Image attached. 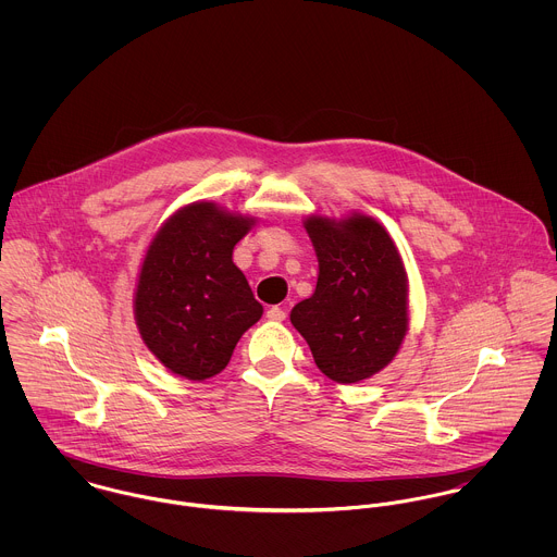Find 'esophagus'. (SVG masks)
<instances>
[{
  "mask_svg": "<svg viewBox=\"0 0 557 557\" xmlns=\"http://www.w3.org/2000/svg\"><path fill=\"white\" fill-rule=\"evenodd\" d=\"M268 319L270 321H283V319L287 318V313L281 309V307H272V309H268Z\"/></svg>",
  "mask_w": 557,
  "mask_h": 557,
  "instance_id": "obj_1",
  "label": "esophagus"
}]
</instances>
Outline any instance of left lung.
<instances>
[{
    "label": "left lung",
    "instance_id": "8db88e82",
    "mask_svg": "<svg viewBox=\"0 0 557 557\" xmlns=\"http://www.w3.org/2000/svg\"><path fill=\"white\" fill-rule=\"evenodd\" d=\"M305 230L318 255V287L292 311L319 371L358 384L386 369L409 327V281L382 223L362 212L309 214Z\"/></svg>",
    "mask_w": 557,
    "mask_h": 557
}]
</instances>
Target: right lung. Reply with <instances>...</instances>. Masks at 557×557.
I'll use <instances>...</instances> for the list:
<instances>
[{"label": "right lung", "instance_id": "1", "mask_svg": "<svg viewBox=\"0 0 557 557\" xmlns=\"http://www.w3.org/2000/svg\"><path fill=\"white\" fill-rule=\"evenodd\" d=\"M255 223L201 199L175 210L150 239L133 311L146 347L171 373L190 382L219 375L263 315L234 263V246Z\"/></svg>", "mask_w": 557, "mask_h": 557}]
</instances>
